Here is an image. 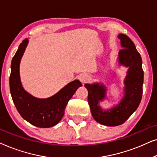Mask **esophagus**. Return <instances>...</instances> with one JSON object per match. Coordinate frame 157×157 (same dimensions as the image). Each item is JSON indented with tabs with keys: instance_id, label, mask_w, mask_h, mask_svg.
<instances>
[{
	"instance_id": "obj_1",
	"label": "esophagus",
	"mask_w": 157,
	"mask_h": 157,
	"mask_svg": "<svg viewBox=\"0 0 157 157\" xmlns=\"http://www.w3.org/2000/svg\"><path fill=\"white\" fill-rule=\"evenodd\" d=\"M89 75L86 74H82L79 77V80L81 83H83V84H84L87 82L88 81H89Z\"/></svg>"
}]
</instances>
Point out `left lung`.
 <instances>
[{"label":"left lung","mask_w":157,"mask_h":157,"mask_svg":"<svg viewBox=\"0 0 157 157\" xmlns=\"http://www.w3.org/2000/svg\"><path fill=\"white\" fill-rule=\"evenodd\" d=\"M123 48L119 52V63L128 67L125 81V95L114 108L103 111L98 106L106 94L104 85L85 84L88 90V102L92 117L101 124L109 126L124 124L136 110L140 104L143 93L144 71L140 53L137 51L132 40L124 34H119Z\"/></svg>","instance_id":"8db88e82"}]
</instances>
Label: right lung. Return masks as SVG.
Returning <instances> with one entry per match:
<instances>
[{
	"label": "right lung",
	"instance_id": "1",
	"mask_svg": "<svg viewBox=\"0 0 157 157\" xmlns=\"http://www.w3.org/2000/svg\"><path fill=\"white\" fill-rule=\"evenodd\" d=\"M28 42V39L23 40L12 59L9 79L10 94L16 109L23 119L37 127L49 128L61 121L68 101L82 84L75 80L54 96L45 99L35 98L27 93L21 85L19 65Z\"/></svg>",
	"mask_w": 157,
	"mask_h": 157
}]
</instances>
